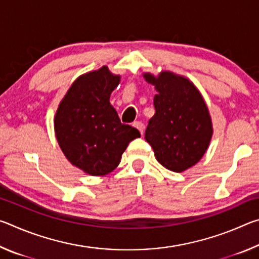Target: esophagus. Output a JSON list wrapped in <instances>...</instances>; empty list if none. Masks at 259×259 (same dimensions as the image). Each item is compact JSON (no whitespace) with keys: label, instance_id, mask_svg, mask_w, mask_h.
I'll list each match as a JSON object with an SVG mask.
<instances>
[{"label":"esophagus","instance_id":"obj_1","mask_svg":"<svg viewBox=\"0 0 259 259\" xmlns=\"http://www.w3.org/2000/svg\"><path fill=\"white\" fill-rule=\"evenodd\" d=\"M136 129H138L139 130V133L140 134H144V123L143 122H140V121H136V122H134V124H133Z\"/></svg>","mask_w":259,"mask_h":259}]
</instances>
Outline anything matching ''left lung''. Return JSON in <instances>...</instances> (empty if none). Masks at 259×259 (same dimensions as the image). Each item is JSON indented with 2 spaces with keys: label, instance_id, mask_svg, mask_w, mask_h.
I'll return each instance as SVG.
<instances>
[{
  "label": "left lung",
  "instance_id": "left-lung-1",
  "mask_svg": "<svg viewBox=\"0 0 259 259\" xmlns=\"http://www.w3.org/2000/svg\"><path fill=\"white\" fill-rule=\"evenodd\" d=\"M144 77L157 91L155 114L148 121L145 139L164 168L182 172L199 162L209 146L212 126L208 107L185 77L170 72Z\"/></svg>",
  "mask_w": 259,
  "mask_h": 259
}]
</instances>
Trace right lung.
I'll list each match as a JSON object with an SVG mask.
<instances>
[{"label": "right lung", "instance_id": "right-lung-1", "mask_svg": "<svg viewBox=\"0 0 259 259\" xmlns=\"http://www.w3.org/2000/svg\"><path fill=\"white\" fill-rule=\"evenodd\" d=\"M120 82L106 66L77 77L55 116L58 144L72 164L93 176L109 174L120 163L128 144L140 137L134 126L121 123L111 103Z\"/></svg>", "mask_w": 259, "mask_h": 259}]
</instances>
